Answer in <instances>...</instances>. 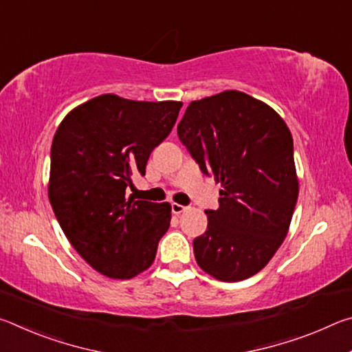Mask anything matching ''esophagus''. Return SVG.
<instances>
[{
    "label": "esophagus",
    "instance_id": "1",
    "mask_svg": "<svg viewBox=\"0 0 352 352\" xmlns=\"http://www.w3.org/2000/svg\"><path fill=\"white\" fill-rule=\"evenodd\" d=\"M186 210H188V208H186V206H183V205H180V204H172V212L177 214V216H178V214L184 212Z\"/></svg>",
    "mask_w": 352,
    "mask_h": 352
}]
</instances>
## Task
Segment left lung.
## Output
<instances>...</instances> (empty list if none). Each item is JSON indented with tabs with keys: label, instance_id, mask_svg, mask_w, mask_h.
I'll return each mask as SVG.
<instances>
[{
	"label": "left lung",
	"instance_id": "obj_1",
	"mask_svg": "<svg viewBox=\"0 0 352 352\" xmlns=\"http://www.w3.org/2000/svg\"><path fill=\"white\" fill-rule=\"evenodd\" d=\"M178 138L206 175L222 184L217 210L194 254L208 275L225 283L253 276L287 236L298 199L292 133L278 113L237 90L192 100Z\"/></svg>",
	"mask_w": 352,
	"mask_h": 352
}]
</instances>
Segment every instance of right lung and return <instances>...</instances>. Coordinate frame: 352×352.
<instances>
[{
  "label": "right lung",
  "instance_id": "1",
  "mask_svg": "<svg viewBox=\"0 0 352 352\" xmlns=\"http://www.w3.org/2000/svg\"><path fill=\"white\" fill-rule=\"evenodd\" d=\"M178 100L100 94L71 110L51 147L47 195L71 245L94 270L130 279L152 265L170 205L127 197L151 152L170 133Z\"/></svg>",
  "mask_w": 352,
  "mask_h": 352
}]
</instances>
